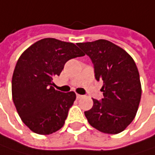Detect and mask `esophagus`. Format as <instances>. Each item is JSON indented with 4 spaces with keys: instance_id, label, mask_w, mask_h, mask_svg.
Segmentation results:
<instances>
[{
    "instance_id": "34e87169",
    "label": "esophagus",
    "mask_w": 155,
    "mask_h": 155,
    "mask_svg": "<svg viewBox=\"0 0 155 155\" xmlns=\"http://www.w3.org/2000/svg\"><path fill=\"white\" fill-rule=\"evenodd\" d=\"M76 97H77V99H81V98H82V97H83V96L77 94V95H76Z\"/></svg>"
}]
</instances>
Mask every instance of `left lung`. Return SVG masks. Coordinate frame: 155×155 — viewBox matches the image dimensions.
Listing matches in <instances>:
<instances>
[{"mask_svg": "<svg viewBox=\"0 0 155 155\" xmlns=\"http://www.w3.org/2000/svg\"><path fill=\"white\" fill-rule=\"evenodd\" d=\"M77 45L92 60L96 81H104V98L93 99V107L84 112L88 123L104 133L123 132L134 119L141 98L134 60L121 47L104 39Z\"/></svg>", "mask_w": 155, "mask_h": 155, "instance_id": "1", "label": "left lung"}]
</instances>
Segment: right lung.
<instances>
[{
    "label": "right lung",
    "mask_w": 155,
    "mask_h": 155,
    "mask_svg": "<svg viewBox=\"0 0 155 155\" xmlns=\"http://www.w3.org/2000/svg\"><path fill=\"white\" fill-rule=\"evenodd\" d=\"M84 55L73 43L48 38L20 56L12 77V97L22 121L32 132L48 135L64 125L76 95L56 90L52 79L69 59Z\"/></svg>",
    "instance_id": "right-lung-1"
}]
</instances>
